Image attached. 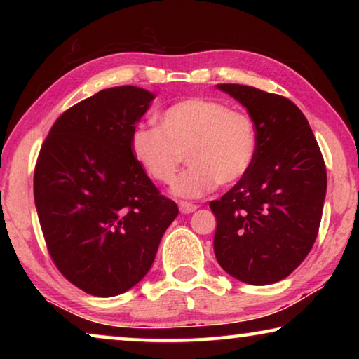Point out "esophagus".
<instances>
[{
  "label": "esophagus",
  "instance_id": "34e87169",
  "mask_svg": "<svg viewBox=\"0 0 359 359\" xmlns=\"http://www.w3.org/2000/svg\"><path fill=\"white\" fill-rule=\"evenodd\" d=\"M179 209H180L182 214H191V212H194V210L198 209V205L193 204V203L180 201V203H179Z\"/></svg>",
  "mask_w": 359,
  "mask_h": 359
}]
</instances>
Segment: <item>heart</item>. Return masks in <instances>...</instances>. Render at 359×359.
<instances>
[{
  "label": "heart",
  "mask_w": 359,
  "mask_h": 359,
  "mask_svg": "<svg viewBox=\"0 0 359 359\" xmlns=\"http://www.w3.org/2000/svg\"><path fill=\"white\" fill-rule=\"evenodd\" d=\"M131 154L158 184H171L185 155L190 163L172 185L182 198H199L233 185L250 172L259 150L258 125L250 114L224 102L194 96L160 114V126L137 125Z\"/></svg>",
  "instance_id": "1"
}]
</instances>
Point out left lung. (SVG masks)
Listing matches in <instances>:
<instances>
[{
    "label": "left lung",
    "instance_id": "left-lung-1",
    "mask_svg": "<svg viewBox=\"0 0 359 359\" xmlns=\"http://www.w3.org/2000/svg\"><path fill=\"white\" fill-rule=\"evenodd\" d=\"M218 88L247 107L258 125L257 161L210 209L214 252L229 276L250 285L288 277L317 239L326 166L307 118L285 96L239 83Z\"/></svg>",
    "mask_w": 359,
    "mask_h": 359
}]
</instances>
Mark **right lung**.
<instances>
[{"label": "right lung", "mask_w": 359, "mask_h": 359, "mask_svg": "<svg viewBox=\"0 0 359 359\" xmlns=\"http://www.w3.org/2000/svg\"><path fill=\"white\" fill-rule=\"evenodd\" d=\"M151 100L131 85L101 90L60 115L36 160L34 203L48 255L88 294H121L141 282L179 214L130 149Z\"/></svg>", "instance_id": "obj_1"}]
</instances>
